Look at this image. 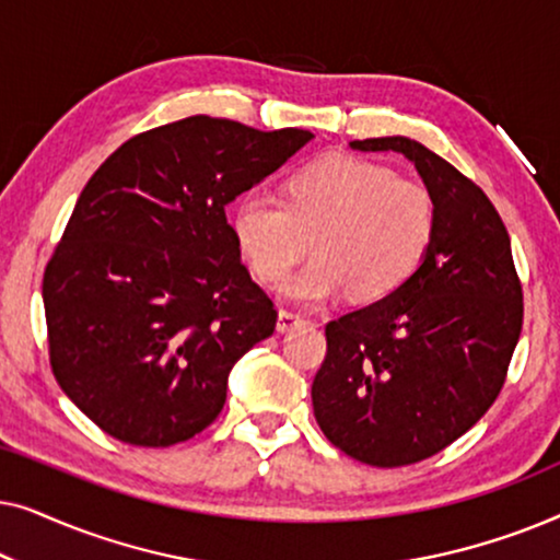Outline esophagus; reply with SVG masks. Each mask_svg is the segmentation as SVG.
I'll return each instance as SVG.
<instances>
[{
    "label": "esophagus",
    "instance_id": "esophagus-1",
    "mask_svg": "<svg viewBox=\"0 0 560 560\" xmlns=\"http://www.w3.org/2000/svg\"><path fill=\"white\" fill-rule=\"evenodd\" d=\"M303 324H305V318L301 316V313H295V311H280L278 313V331L280 334L293 331V328L303 326Z\"/></svg>",
    "mask_w": 560,
    "mask_h": 560
}]
</instances>
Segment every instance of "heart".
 <instances>
[{
  "mask_svg": "<svg viewBox=\"0 0 560 560\" xmlns=\"http://www.w3.org/2000/svg\"><path fill=\"white\" fill-rule=\"evenodd\" d=\"M435 206L425 186L372 160L331 155L290 175L285 201L244 194L232 232L259 280H280L305 252L316 259L282 282L288 301L320 305L343 293L377 301L402 285L433 240Z\"/></svg>",
  "mask_w": 560,
  "mask_h": 560,
  "instance_id": "1",
  "label": "heart"
}]
</instances>
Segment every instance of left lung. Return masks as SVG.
<instances>
[{"mask_svg":"<svg viewBox=\"0 0 560 560\" xmlns=\"http://www.w3.org/2000/svg\"><path fill=\"white\" fill-rule=\"evenodd\" d=\"M400 152L433 196V240L393 293L326 326L313 416L336 448L393 469L439 454L500 395L523 328L508 229L485 190L410 137L349 142Z\"/></svg>","mask_w":560,"mask_h":560,"instance_id":"1","label":"left lung"}]
</instances>
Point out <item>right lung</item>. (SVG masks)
I'll list each match as a JSON object with an SVG mask.
<instances>
[{
	"instance_id": "add662e5",
	"label": "right lung",
	"mask_w": 560,
	"mask_h": 560,
	"mask_svg": "<svg viewBox=\"0 0 560 560\" xmlns=\"http://www.w3.org/2000/svg\"><path fill=\"white\" fill-rule=\"evenodd\" d=\"M311 140L196 114L132 137L91 175L43 303L52 374L104 433L158 448L217 420L232 366L278 320L226 206Z\"/></svg>"
}]
</instances>
